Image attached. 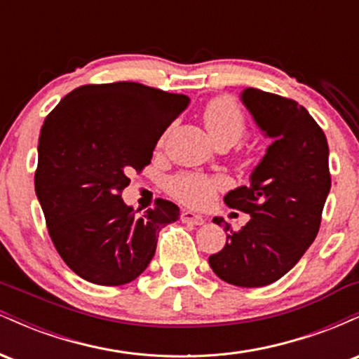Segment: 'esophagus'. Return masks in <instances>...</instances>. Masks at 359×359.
<instances>
[{"mask_svg": "<svg viewBox=\"0 0 359 359\" xmlns=\"http://www.w3.org/2000/svg\"><path fill=\"white\" fill-rule=\"evenodd\" d=\"M180 219H182V222H185V224H192V226H201L204 224L205 221L201 214H196L192 211H184L180 214Z\"/></svg>", "mask_w": 359, "mask_h": 359, "instance_id": "1", "label": "esophagus"}]
</instances>
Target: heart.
Masks as SVG:
<instances>
[{
    "label": "heart",
    "instance_id": "b5f03b06",
    "mask_svg": "<svg viewBox=\"0 0 359 359\" xmlns=\"http://www.w3.org/2000/svg\"><path fill=\"white\" fill-rule=\"evenodd\" d=\"M208 133L214 142L234 145L246 131V118L241 106L233 97L222 96L209 101L203 111ZM222 187V180L203 174H179L168 182V191L184 204L203 208L208 205Z\"/></svg>",
    "mask_w": 359,
    "mask_h": 359
}]
</instances>
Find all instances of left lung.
<instances>
[{
    "mask_svg": "<svg viewBox=\"0 0 359 359\" xmlns=\"http://www.w3.org/2000/svg\"><path fill=\"white\" fill-rule=\"evenodd\" d=\"M241 101L273 143L255 167L250 185L224 196L229 208L250 214L240 231L224 224L226 245L209 257L214 273L236 287L277 282L302 258L320 226L331 189L324 131L297 101L248 88Z\"/></svg>",
    "mask_w": 359,
    "mask_h": 359,
    "instance_id": "1",
    "label": "left lung"
}]
</instances>
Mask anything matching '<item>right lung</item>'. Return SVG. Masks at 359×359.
Here are the masks:
<instances>
[{
	"mask_svg": "<svg viewBox=\"0 0 359 359\" xmlns=\"http://www.w3.org/2000/svg\"><path fill=\"white\" fill-rule=\"evenodd\" d=\"M189 102L138 82L88 84L45 118L35 192L53 246L81 278L130 283L154 258L160 229L179 219V208L165 199L137 216L121 192Z\"/></svg>",
	"mask_w": 359,
	"mask_h": 359,
	"instance_id": "1",
	"label": "right lung"
}]
</instances>
